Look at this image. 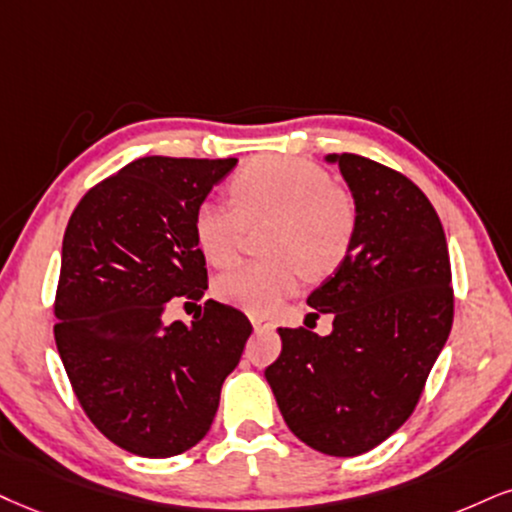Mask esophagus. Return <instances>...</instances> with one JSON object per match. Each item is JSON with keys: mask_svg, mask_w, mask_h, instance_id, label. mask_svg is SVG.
<instances>
[{"mask_svg": "<svg viewBox=\"0 0 512 512\" xmlns=\"http://www.w3.org/2000/svg\"><path fill=\"white\" fill-rule=\"evenodd\" d=\"M251 325H254L256 332L261 330H273L275 323L270 318H266V315H251Z\"/></svg>", "mask_w": 512, "mask_h": 512, "instance_id": "obj_1", "label": "esophagus"}]
</instances>
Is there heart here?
<instances>
[{"mask_svg": "<svg viewBox=\"0 0 512 512\" xmlns=\"http://www.w3.org/2000/svg\"><path fill=\"white\" fill-rule=\"evenodd\" d=\"M232 204L204 201L194 211V239L213 266L239 258L246 227L270 223L263 249L270 261L242 263L216 280L225 304L273 313L299 289L301 275L323 280L349 256L358 206L325 168L289 156H258L230 180Z\"/></svg>", "mask_w": 512, "mask_h": 512, "instance_id": "obj_1", "label": "heart"}]
</instances>
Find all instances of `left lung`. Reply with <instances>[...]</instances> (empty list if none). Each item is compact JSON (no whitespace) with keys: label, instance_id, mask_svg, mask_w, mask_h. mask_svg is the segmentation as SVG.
<instances>
[{"label":"left lung","instance_id":"8db88e82","mask_svg":"<svg viewBox=\"0 0 512 512\" xmlns=\"http://www.w3.org/2000/svg\"><path fill=\"white\" fill-rule=\"evenodd\" d=\"M327 161L339 163L358 206L349 256L308 296V306L334 315L332 334L280 327L282 351L266 380L296 437L351 458L389 439L418 406L451 332V261L415 182L358 154Z\"/></svg>","mask_w":512,"mask_h":512}]
</instances>
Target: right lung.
Listing matches in <instances>:
<instances>
[{
    "instance_id": "right-lung-1",
    "label": "right lung",
    "mask_w": 512,
    "mask_h": 512,
    "mask_svg": "<svg viewBox=\"0 0 512 512\" xmlns=\"http://www.w3.org/2000/svg\"><path fill=\"white\" fill-rule=\"evenodd\" d=\"M235 163L144 156L97 182L68 220L56 349L92 425L135 456H178L206 437L254 330L213 299L192 325L168 320L178 301L204 299L194 211Z\"/></svg>"
}]
</instances>
